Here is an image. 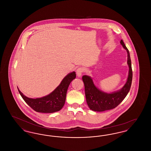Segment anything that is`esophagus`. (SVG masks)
<instances>
[{
	"label": "esophagus",
	"instance_id": "esophagus-1",
	"mask_svg": "<svg viewBox=\"0 0 151 151\" xmlns=\"http://www.w3.org/2000/svg\"><path fill=\"white\" fill-rule=\"evenodd\" d=\"M84 71V69L83 67H79L76 70V74L78 77H81Z\"/></svg>",
	"mask_w": 151,
	"mask_h": 151
}]
</instances>
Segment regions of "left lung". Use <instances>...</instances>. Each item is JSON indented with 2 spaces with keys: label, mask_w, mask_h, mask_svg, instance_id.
I'll list each match as a JSON object with an SVG mask.
<instances>
[{
  "label": "left lung",
  "mask_w": 151,
  "mask_h": 151,
  "mask_svg": "<svg viewBox=\"0 0 151 151\" xmlns=\"http://www.w3.org/2000/svg\"><path fill=\"white\" fill-rule=\"evenodd\" d=\"M121 44L127 52V64L129 67V75L124 86L120 90L108 93L101 91L94 84L92 79L87 75L82 77L85 86V94L87 104L93 111H104L116 108L129 92L132 80V71L129 51L121 40Z\"/></svg>",
  "instance_id": "obj_1"
}]
</instances>
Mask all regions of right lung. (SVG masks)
Wrapping results in <instances>:
<instances>
[{"instance_id": "right-lung-1", "label": "right lung", "mask_w": 151, "mask_h": 151, "mask_svg": "<svg viewBox=\"0 0 151 151\" xmlns=\"http://www.w3.org/2000/svg\"><path fill=\"white\" fill-rule=\"evenodd\" d=\"M75 78V72L68 73L54 91L41 98L31 99L27 97L20 92L18 88L17 89L23 100L35 111L43 113H52L59 111L63 107L68 88Z\"/></svg>"}]
</instances>
